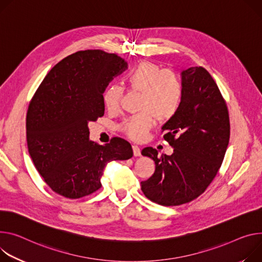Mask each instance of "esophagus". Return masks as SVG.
<instances>
[{
  "label": "esophagus",
  "mask_w": 262,
  "mask_h": 262,
  "mask_svg": "<svg viewBox=\"0 0 262 262\" xmlns=\"http://www.w3.org/2000/svg\"><path fill=\"white\" fill-rule=\"evenodd\" d=\"M133 151H134L135 157H140L141 156V149L137 145L133 146Z\"/></svg>",
  "instance_id": "34e87169"
}]
</instances>
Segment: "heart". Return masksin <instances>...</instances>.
<instances>
[{"mask_svg":"<svg viewBox=\"0 0 262 262\" xmlns=\"http://www.w3.org/2000/svg\"><path fill=\"white\" fill-rule=\"evenodd\" d=\"M129 90L140 93L138 114L121 122L120 130L134 141L145 139L156 119L167 122L178 114L184 96L183 83L172 70L164 69L156 62L144 60L135 66L125 76ZM123 90L117 84L108 85L102 95L105 107L114 111L119 106Z\"/></svg>","mask_w":262,"mask_h":262,"instance_id":"obj_1","label":"heart"}]
</instances>
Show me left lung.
I'll use <instances>...</instances> for the list:
<instances>
[{"instance_id": "8db88e82", "label": "left lung", "mask_w": 262, "mask_h": 262, "mask_svg": "<svg viewBox=\"0 0 262 262\" xmlns=\"http://www.w3.org/2000/svg\"><path fill=\"white\" fill-rule=\"evenodd\" d=\"M183 102L162 127L171 156L146 147L142 155L155 161L154 174L141 190L154 203L180 206L199 198L216 177L230 139V118L223 95L203 67L182 72Z\"/></svg>"}]
</instances>
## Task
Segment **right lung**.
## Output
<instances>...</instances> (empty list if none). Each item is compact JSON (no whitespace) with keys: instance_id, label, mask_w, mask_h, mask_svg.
<instances>
[{"instance_id":"right-lung-1","label":"right lung","mask_w":262,"mask_h":262,"mask_svg":"<svg viewBox=\"0 0 262 262\" xmlns=\"http://www.w3.org/2000/svg\"><path fill=\"white\" fill-rule=\"evenodd\" d=\"M126 68L115 53L78 51L55 64L34 93L26 117L28 151L55 193L70 200L91 195L101 188L108 162L133 157L121 138L104 146L89 141L88 127L104 115L102 94Z\"/></svg>"}]
</instances>
